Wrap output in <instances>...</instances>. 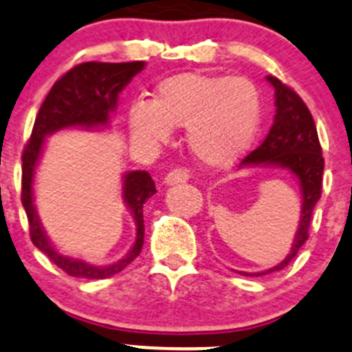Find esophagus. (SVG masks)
I'll return each instance as SVG.
<instances>
[{"label": "esophagus", "instance_id": "1", "mask_svg": "<svg viewBox=\"0 0 352 352\" xmlns=\"http://www.w3.org/2000/svg\"><path fill=\"white\" fill-rule=\"evenodd\" d=\"M189 180V170L186 168H175L165 177V184L173 186V184H184Z\"/></svg>", "mask_w": 352, "mask_h": 352}]
</instances>
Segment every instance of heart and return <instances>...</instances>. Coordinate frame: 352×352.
<instances>
[{
  "label": "heart",
  "mask_w": 352,
  "mask_h": 352,
  "mask_svg": "<svg viewBox=\"0 0 352 352\" xmlns=\"http://www.w3.org/2000/svg\"><path fill=\"white\" fill-rule=\"evenodd\" d=\"M262 97L248 78L184 72L166 78L151 102H135L128 113L133 140L144 146L168 142L172 128L186 126L189 153L208 168H228L255 142Z\"/></svg>",
  "instance_id": "obj_1"
}]
</instances>
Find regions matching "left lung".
<instances>
[{"label": "left lung", "mask_w": 352, "mask_h": 352, "mask_svg": "<svg viewBox=\"0 0 352 352\" xmlns=\"http://www.w3.org/2000/svg\"><path fill=\"white\" fill-rule=\"evenodd\" d=\"M269 83L274 87L276 116L271 130L264 142L252 151L243 165H272L287 168L298 180L302 191L300 224L294 238L290 254L274 267L262 272H252L250 276H264L269 272L281 271L287 267L298 250L309 238V224L313 219L314 206L321 198V184H323L324 160L318 139L316 124L309 109L304 104L297 91L292 90L278 78L267 76ZM248 276V272H241Z\"/></svg>", "instance_id": "obj_1"}]
</instances>
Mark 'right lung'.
Here are the masks:
<instances>
[{"mask_svg":"<svg viewBox=\"0 0 352 352\" xmlns=\"http://www.w3.org/2000/svg\"><path fill=\"white\" fill-rule=\"evenodd\" d=\"M144 62H85L67 71L55 81L36 116L29 142L22 153V205L29 221L31 241L36 248L47 254L65 274L87 280H104L123 271L130 262L139 257L144 245V203L156 192L151 175L142 170L123 175V201L133 215L137 238L131 250L120 261L109 265H94L80 258L62 255L48 239L36 213L32 198V180L48 135L62 128H100L107 126L111 113L116 109L118 95L144 69Z\"/></svg>","mask_w":352,"mask_h":352,"instance_id":"obj_1","label":"right lung"}]
</instances>
